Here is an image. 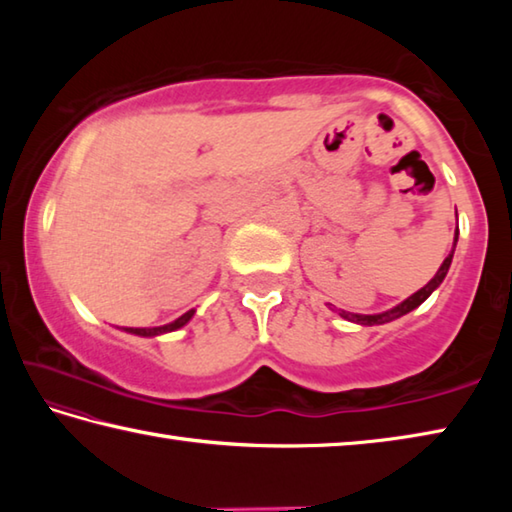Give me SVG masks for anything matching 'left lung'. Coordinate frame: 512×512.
I'll use <instances>...</instances> for the list:
<instances>
[{"mask_svg": "<svg viewBox=\"0 0 512 512\" xmlns=\"http://www.w3.org/2000/svg\"><path fill=\"white\" fill-rule=\"evenodd\" d=\"M456 241H458V230L454 232V246H452V253H449L445 257V262L440 264V268L436 271V275L431 277V280L424 284V287L420 291H415L413 296H409L406 300H402L400 305H395L393 309H386L381 311V314H352V311H345V309H339L336 314H339L343 320H350V323H357V325H363V327H372V325H384V323H391V320H397L409 314V311L418 309L424 300H427L433 291H436L440 284H443L445 275L449 271V266H452V259H454V250H456Z\"/></svg>", "mask_w": 512, "mask_h": 512, "instance_id": "obj_1", "label": "left lung"}]
</instances>
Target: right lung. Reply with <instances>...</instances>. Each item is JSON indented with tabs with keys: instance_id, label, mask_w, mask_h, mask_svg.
<instances>
[{
	"instance_id": "add662e5",
	"label": "right lung",
	"mask_w": 512,
	"mask_h": 512,
	"mask_svg": "<svg viewBox=\"0 0 512 512\" xmlns=\"http://www.w3.org/2000/svg\"><path fill=\"white\" fill-rule=\"evenodd\" d=\"M192 316H194V309L187 311V314H183L180 318L173 320V323H167V325H160V327H124V332L135 334V336H146V339H153V336L169 334V332H176V329H180V327H185L189 320H192Z\"/></svg>"
}]
</instances>
